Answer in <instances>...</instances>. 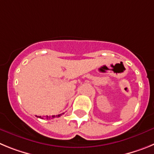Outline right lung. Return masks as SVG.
<instances>
[{"label":"right lung","instance_id":"obj_1","mask_svg":"<svg viewBox=\"0 0 154 154\" xmlns=\"http://www.w3.org/2000/svg\"><path fill=\"white\" fill-rule=\"evenodd\" d=\"M62 116V114H59V115L57 116V117H59V116ZM39 118H42L41 116H39ZM52 118H55V116H52ZM42 119H43V118H42ZM50 119V117H48V116H47V119Z\"/></svg>","mask_w":154,"mask_h":154}]
</instances>
